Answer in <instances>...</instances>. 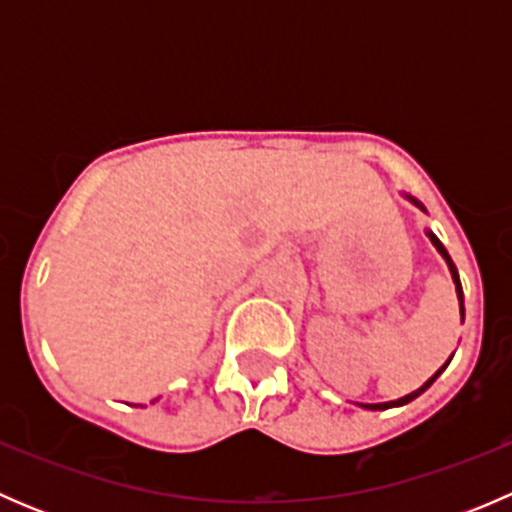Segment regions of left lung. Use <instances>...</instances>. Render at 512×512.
Returning a JSON list of instances; mask_svg holds the SVG:
<instances>
[{
    "mask_svg": "<svg viewBox=\"0 0 512 512\" xmlns=\"http://www.w3.org/2000/svg\"><path fill=\"white\" fill-rule=\"evenodd\" d=\"M409 200H411V203H414V205H416V208L426 210V208H423V205H421V203H418V200H416V198H409ZM428 237H431L433 247H436V250H438V252H441V255H443V260H446V265H448V270H451V277H453V282H456V294H458V302H461V317H463V312H466V309H463V287H461V280H458V270H456V265H453L451 255H448V252H446V247H443V245H441V240H438V237H436V235H433V232H428ZM446 366H448V361H446V364H443V366H441V369H438V371H436V374H433V376H431V379H428V381H426V384H423V386H421V389H418V391H414V394L404 396V399H399V401H386V404H361V406H364V409H371V411H384V409H391V406H404V404H409V401H414V399H416V396H421V394H423V391H426V389H428V386H431V384H433V381H436V379H438V374H441V371H443V369H446Z\"/></svg>",
    "mask_w": 512,
    "mask_h": 512,
    "instance_id": "1",
    "label": "left lung"
}]
</instances>
